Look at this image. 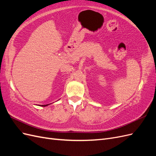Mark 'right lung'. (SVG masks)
Returning a JSON list of instances; mask_svg holds the SVG:
<instances>
[{
	"instance_id": "right-lung-1",
	"label": "right lung",
	"mask_w": 156,
	"mask_h": 156,
	"mask_svg": "<svg viewBox=\"0 0 156 156\" xmlns=\"http://www.w3.org/2000/svg\"><path fill=\"white\" fill-rule=\"evenodd\" d=\"M49 104H48V105H41L42 107H45V106H47V105H48Z\"/></svg>"
}]
</instances>
